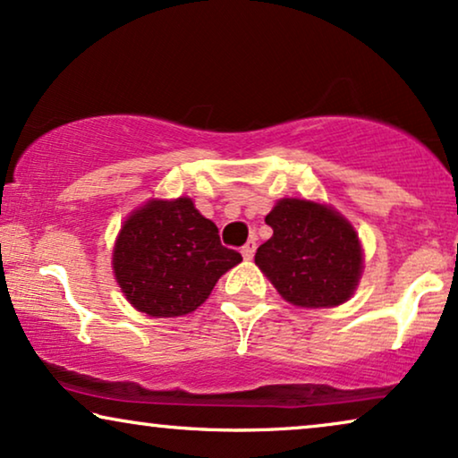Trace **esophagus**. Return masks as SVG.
<instances>
[{"mask_svg":"<svg viewBox=\"0 0 458 458\" xmlns=\"http://www.w3.org/2000/svg\"><path fill=\"white\" fill-rule=\"evenodd\" d=\"M254 252H256V242H254V240H248L246 246L242 248V256H243V259H246V260H252Z\"/></svg>","mask_w":458,"mask_h":458,"instance_id":"34e87169","label":"esophagus"}]
</instances>
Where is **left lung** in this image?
Wrapping results in <instances>:
<instances>
[{"label": "left lung", "instance_id": "obj_1", "mask_svg": "<svg viewBox=\"0 0 458 458\" xmlns=\"http://www.w3.org/2000/svg\"><path fill=\"white\" fill-rule=\"evenodd\" d=\"M265 223L273 237L254 262L287 302L329 309L352 296L362 273V248L352 225L327 204L284 198Z\"/></svg>", "mask_w": 458, "mask_h": 458}]
</instances>
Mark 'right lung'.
<instances>
[{
    "mask_svg": "<svg viewBox=\"0 0 458 458\" xmlns=\"http://www.w3.org/2000/svg\"><path fill=\"white\" fill-rule=\"evenodd\" d=\"M242 254L225 248L216 225L191 198L149 199L123 223L112 252L116 284L149 317L196 310Z\"/></svg>",
    "mask_w": 458,
    "mask_h": 458,
    "instance_id": "1",
    "label": "right lung"
}]
</instances>
